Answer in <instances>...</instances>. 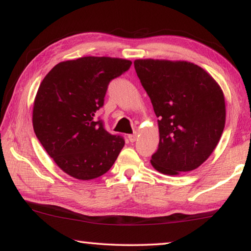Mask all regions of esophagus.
<instances>
[{
  "label": "esophagus",
  "instance_id": "34e87169",
  "mask_svg": "<svg viewBox=\"0 0 251 251\" xmlns=\"http://www.w3.org/2000/svg\"><path fill=\"white\" fill-rule=\"evenodd\" d=\"M137 133H134V134H130V135H128V139L129 141L131 142V143H134L136 139H137Z\"/></svg>",
  "mask_w": 251,
  "mask_h": 251
}]
</instances>
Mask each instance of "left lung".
Returning a JSON list of instances; mask_svg holds the SVG:
<instances>
[{
    "label": "left lung",
    "instance_id": "8db88e82",
    "mask_svg": "<svg viewBox=\"0 0 251 251\" xmlns=\"http://www.w3.org/2000/svg\"><path fill=\"white\" fill-rule=\"evenodd\" d=\"M134 66L158 117V150L151 163L165 175L190 172L217 146L226 105L217 82L186 61L136 59Z\"/></svg>",
    "mask_w": 251,
    "mask_h": 251
}]
</instances>
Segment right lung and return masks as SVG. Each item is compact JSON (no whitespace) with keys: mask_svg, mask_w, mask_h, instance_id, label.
I'll return each instance as SVG.
<instances>
[{"mask_svg":"<svg viewBox=\"0 0 251 251\" xmlns=\"http://www.w3.org/2000/svg\"><path fill=\"white\" fill-rule=\"evenodd\" d=\"M130 65L128 59L85 56L58 63L42 80L33 106L34 131L57 166L76 179L104 175L125 145L96 116L110 80Z\"/></svg>","mask_w":251,"mask_h":251,"instance_id":"right-lung-1","label":"right lung"}]
</instances>
